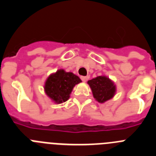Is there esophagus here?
<instances>
[{"label":"esophagus","instance_id":"1","mask_svg":"<svg viewBox=\"0 0 156 156\" xmlns=\"http://www.w3.org/2000/svg\"><path fill=\"white\" fill-rule=\"evenodd\" d=\"M80 79L82 80V81H83V82H86L87 80V76H80Z\"/></svg>","mask_w":156,"mask_h":156}]
</instances>
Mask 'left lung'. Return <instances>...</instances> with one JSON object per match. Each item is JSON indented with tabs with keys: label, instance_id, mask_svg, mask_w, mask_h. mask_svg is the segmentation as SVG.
Returning <instances> with one entry per match:
<instances>
[{
	"label": "left lung",
	"instance_id": "left-lung-1",
	"mask_svg": "<svg viewBox=\"0 0 156 156\" xmlns=\"http://www.w3.org/2000/svg\"><path fill=\"white\" fill-rule=\"evenodd\" d=\"M87 83L91 88L94 98L98 102H105L112 98L115 94V86L106 76H98Z\"/></svg>",
	"mask_w": 156,
	"mask_h": 156
}]
</instances>
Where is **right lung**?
Masks as SVG:
<instances>
[{
  "mask_svg": "<svg viewBox=\"0 0 156 156\" xmlns=\"http://www.w3.org/2000/svg\"><path fill=\"white\" fill-rule=\"evenodd\" d=\"M80 82L81 80L73 73L60 69L48 77L44 90L48 97L59 104L68 100L73 87Z\"/></svg>",
  "mask_w": 156,
  "mask_h": 156,
  "instance_id": "add662e5",
  "label": "right lung"
}]
</instances>
